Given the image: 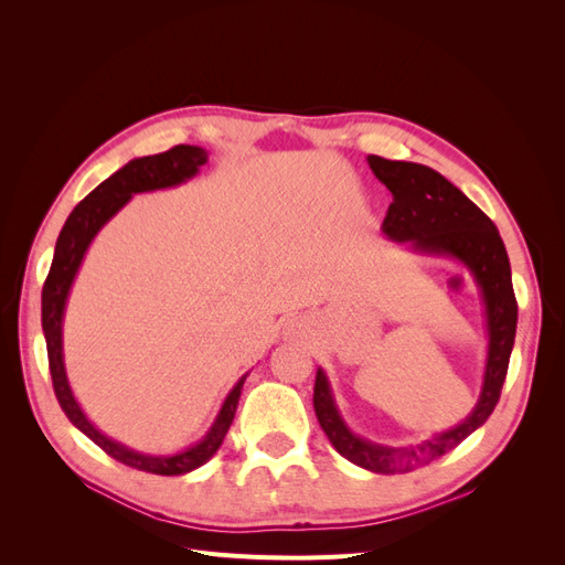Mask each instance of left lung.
<instances>
[{"instance_id":"1","label":"left lung","mask_w":565,"mask_h":565,"mask_svg":"<svg viewBox=\"0 0 565 565\" xmlns=\"http://www.w3.org/2000/svg\"><path fill=\"white\" fill-rule=\"evenodd\" d=\"M367 162L374 177L393 195L382 224L388 241L409 243L417 252L450 256L465 264L481 289L490 337L483 388L473 413L452 429L436 434L419 446L388 448L355 436L339 415L328 377L318 370L313 407L334 450L374 473H405L431 465L434 459L455 450L492 415L507 377L509 355L514 349L519 306L500 231L457 185L440 177L436 169L417 162H396L380 156H370Z\"/></svg>"}]
</instances>
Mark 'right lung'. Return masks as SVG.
Instances as JSON below:
<instances>
[{
	"mask_svg": "<svg viewBox=\"0 0 565 565\" xmlns=\"http://www.w3.org/2000/svg\"><path fill=\"white\" fill-rule=\"evenodd\" d=\"M204 162H207V152L202 148L174 146L167 152H158V156H148V158L127 162L119 172H115L104 183L96 185L94 191L71 212V216H67L65 226L56 241L54 262H51L49 276L42 287V330L46 339L51 382H54V393L63 407V413L84 436H89L96 446L100 450H106L113 459L122 461V465L131 469L158 473V476H181L202 467L204 461L214 457V452L221 448V443H224L231 429L247 374L233 386L224 405L218 409L212 429L200 443H195L193 448L177 455H160V457L136 452L122 446V443L108 438L106 434H100L77 405L71 384H67L65 363H63V311H65L67 292H71L73 280L84 259V252H87V247L92 245L94 235L125 207L129 198L134 193L179 185L191 177H195L198 169Z\"/></svg>",
	"mask_w": 565,
	"mask_h": 565,
	"instance_id": "add662e5",
	"label": "right lung"
}]
</instances>
